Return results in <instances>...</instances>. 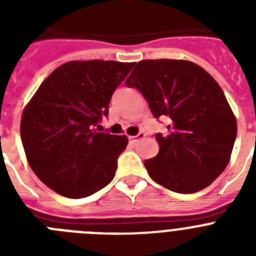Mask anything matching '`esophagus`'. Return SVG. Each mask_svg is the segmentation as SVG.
<instances>
[{"instance_id":"34e87169","label":"esophagus","mask_w":256,"mask_h":256,"mask_svg":"<svg viewBox=\"0 0 256 256\" xmlns=\"http://www.w3.org/2000/svg\"><path fill=\"white\" fill-rule=\"evenodd\" d=\"M144 137V132H140L137 136H132V137H130V141L132 142V144H137V142L140 141V140H142Z\"/></svg>"}]
</instances>
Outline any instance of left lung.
<instances>
[{
    "mask_svg": "<svg viewBox=\"0 0 256 256\" xmlns=\"http://www.w3.org/2000/svg\"><path fill=\"white\" fill-rule=\"evenodd\" d=\"M169 122L156 134L159 154L144 160L150 177L178 194H194L219 177L230 162L237 123L220 86L186 60H142L126 80Z\"/></svg>",
    "mask_w": 256,
    "mask_h": 256,
    "instance_id": "obj_1",
    "label": "left lung"
}]
</instances>
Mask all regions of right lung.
<instances>
[{
  "instance_id": "right-lung-1",
  "label": "right lung",
  "mask_w": 256,
  "mask_h": 256,
  "mask_svg": "<svg viewBox=\"0 0 256 256\" xmlns=\"http://www.w3.org/2000/svg\"><path fill=\"white\" fill-rule=\"evenodd\" d=\"M134 62L69 61L40 86L22 115L30 168L58 195L82 198L112 182L126 136L96 132L116 87Z\"/></svg>"
}]
</instances>
